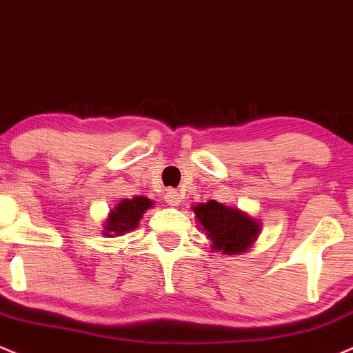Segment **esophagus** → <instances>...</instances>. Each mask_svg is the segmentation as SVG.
<instances>
[{
  "mask_svg": "<svg viewBox=\"0 0 353 353\" xmlns=\"http://www.w3.org/2000/svg\"><path fill=\"white\" fill-rule=\"evenodd\" d=\"M165 201L168 203L170 206H178L181 203V194L176 192V190H168L165 193Z\"/></svg>",
  "mask_w": 353,
  "mask_h": 353,
  "instance_id": "obj_1",
  "label": "esophagus"
}]
</instances>
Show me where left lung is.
Instances as JSON below:
<instances>
[{"label":"left lung","mask_w":353,"mask_h":353,"mask_svg":"<svg viewBox=\"0 0 353 353\" xmlns=\"http://www.w3.org/2000/svg\"><path fill=\"white\" fill-rule=\"evenodd\" d=\"M198 223L211 239V250L223 254H241L254 244L261 226L250 214L233 206L210 200L193 206Z\"/></svg>","instance_id":"left-lung-1"}]
</instances>
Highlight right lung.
Wrapping results in <instances>:
<instances>
[{"label":"right lung","mask_w":353,"mask_h":353,"mask_svg":"<svg viewBox=\"0 0 353 353\" xmlns=\"http://www.w3.org/2000/svg\"><path fill=\"white\" fill-rule=\"evenodd\" d=\"M153 201L148 200L147 196H134L125 198L110 211L109 218H107L105 230L102 231L105 236H122L123 233L135 230L139 226L140 219L148 208H152Z\"/></svg>","instance_id":"obj_1"}]
</instances>
